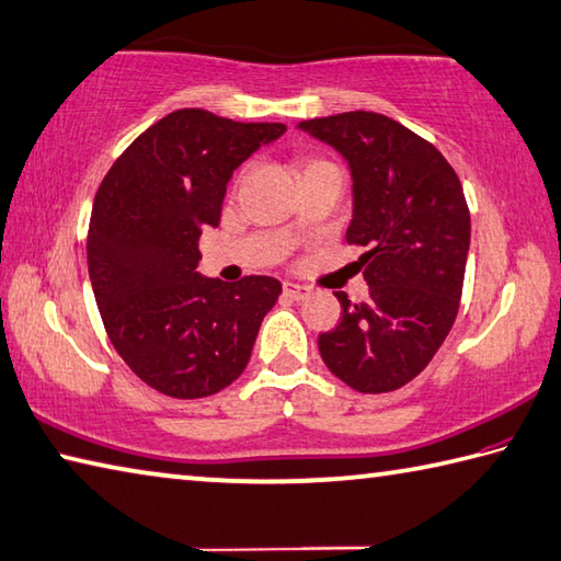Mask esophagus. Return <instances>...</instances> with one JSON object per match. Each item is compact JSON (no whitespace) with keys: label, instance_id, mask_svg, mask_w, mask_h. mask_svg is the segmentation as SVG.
<instances>
[{"label":"esophagus","instance_id":"34e87169","mask_svg":"<svg viewBox=\"0 0 561 561\" xmlns=\"http://www.w3.org/2000/svg\"><path fill=\"white\" fill-rule=\"evenodd\" d=\"M283 295L288 300H305L310 295L308 285H298V283H283Z\"/></svg>","mask_w":561,"mask_h":561}]
</instances>
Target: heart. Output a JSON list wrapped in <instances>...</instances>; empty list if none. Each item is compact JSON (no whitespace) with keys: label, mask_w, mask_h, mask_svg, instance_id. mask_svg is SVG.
Instances as JSON below:
<instances>
[{"label":"heart","mask_w":561,"mask_h":561,"mask_svg":"<svg viewBox=\"0 0 561 561\" xmlns=\"http://www.w3.org/2000/svg\"><path fill=\"white\" fill-rule=\"evenodd\" d=\"M324 163H330V161H324V158H305V163H302V173H305V171H310V168H314V165H324Z\"/></svg>","instance_id":"1"}]
</instances>
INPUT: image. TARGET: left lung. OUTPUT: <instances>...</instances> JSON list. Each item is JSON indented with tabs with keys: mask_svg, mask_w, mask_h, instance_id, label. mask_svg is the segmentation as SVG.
Segmentation results:
<instances>
[{
	"mask_svg": "<svg viewBox=\"0 0 561 561\" xmlns=\"http://www.w3.org/2000/svg\"><path fill=\"white\" fill-rule=\"evenodd\" d=\"M334 146L352 168L354 219L348 244L368 283L366 302L336 293L342 320L322 332V362L358 393H390L410 383L459 312L471 241L467 197L435 146L376 112H344L300 122Z\"/></svg>",
	"mask_w": 561,
	"mask_h": 561,
	"instance_id": "obj_1",
	"label": "left lung"
}]
</instances>
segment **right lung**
<instances>
[{"label": "right lung", "instance_id": "add662e5", "mask_svg": "<svg viewBox=\"0 0 561 561\" xmlns=\"http://www.w3.org/2000/svg\"><path fill=\"white\" fill-rule=\"evenodd\" d=\"M285 131L178 110L116 158L94 195L88 268L116 354L158 393L215 396L244 371L280 283L203 278L197 241L217 227L231 173Z\"/></svg>", "mask_w": 561, "mask_h": 561}]
</instances>
